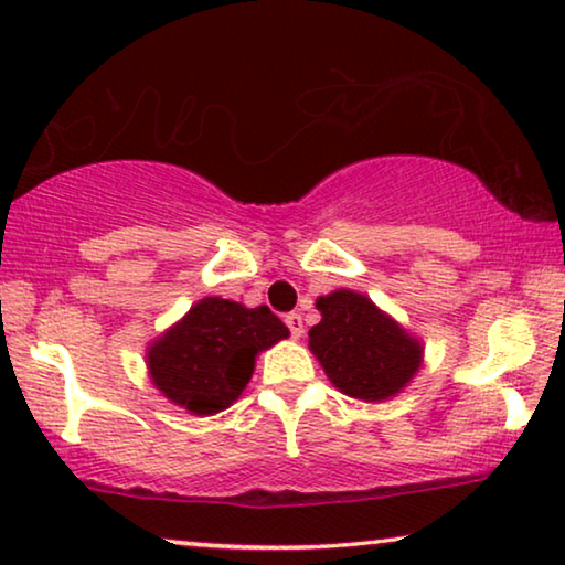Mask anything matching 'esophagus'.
<instances>
[{
    "mask_svg": "<svg viewBox=\"0 0 565 565\" xmlns=\"http://www.w3.org/2000/svg\"><path fill=\"white\" fill-rule=\"evenodd\" d=\"M284 322H286V327H289V332H291L294 340H299V337L305 334V322H301V315H297V311L286 315Z\"/></svg>",
    "mask_w": 565,
    "mask_h": 565,
    "instance_id": "1",
    "label": "esophagus"
}]
</instances>
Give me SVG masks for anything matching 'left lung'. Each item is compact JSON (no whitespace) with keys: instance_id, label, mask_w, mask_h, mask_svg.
Instances as JSON below:
<instances>
[{"instance_id":"obj_1","label":"left lung","mask_w":565,"mask_h":565,"mask_svg":"<svg viewBox=\"0 0 565 565\" xmlns=\"http://www.w3.org/2000/svg\"><path fill=\"white\" fill-rule=\"evenodd\" d=\"M322 322L309 330V348L344 395L385 401L420 365V344L363 294L340 289L319 297Z\"/></svg>"}]
</instances>
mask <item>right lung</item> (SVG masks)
I'll list each match as a JSON object with an SVG mask.
<instances>
[{"instance_id":"obj_1","label":"right lung","mask_w":565,"mask_h":565,"mask_svg":"<svg viewBox=\"0 0 565 565\" xmlns=\"http://www.w3.org/2000/svg\"><path fill=\"white\" fill-rule=\"evenodd\" d=\"M289 337L266 305L246 309L207 297L149 350L151 381L177 406L207 416L228 408L246 388L260 350Z\"/></svg>"}]
</instances>
